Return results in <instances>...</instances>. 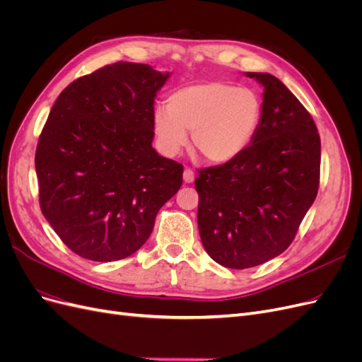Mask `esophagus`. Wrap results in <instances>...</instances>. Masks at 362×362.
Wrapping results in <instances>:
<instances>
[{
    "label": "esophagus",
    "mask_w": 362,
    "mask_h": 362,
    "mask_svg": "<svg viewBox=\"0 0 362 362\" xmlns=\"http://www.w3.org/2000/svg\"><path fill=\"white\" fill-rule=\"evenodd\" d=\"M194 181V172L192 169H184V182H193Z\"/></svg>",
    "instance_id": "esophagus-1"
}]
</instances>
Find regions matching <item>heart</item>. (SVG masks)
Masks as SVG:
<instances>
[{"instance_id":"1","label":"heart","mask_w":362,"mask_h":362,"mask_svg":"<svg viewBox=\"0 0 362 362\" xmlns=\"http://www.w3.org/2000/svg\"><path fill=\"white\" fill-rule=\"evenodd\" d=\"M262 100L250 87L223 81L182 86L154 112V131L164 156L175 157L189 144L214 164L233 161L254 140Z\"/></svg>"}]
</instances>
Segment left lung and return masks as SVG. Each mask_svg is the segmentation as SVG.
<instances>
[{
	"label": "left lung",
	"mask_w": 362,
	"mask_h": 362,
	"mask_svg": "<svg viewBox=\"0 0 362 362\" xmlns=\"http://www.w3.org/2000/svg\"><path fill=\"white\" fill-rule=\"evenodd\" d=\"M264 87L254 140L233 161L198 170V228L218 264L249 269L294 240L320 182V136L308 110L276 76L247 72Z\"/></svg>",
	"instance_id": "1"
}]
</instances>
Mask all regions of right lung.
Masks as SVG:
<instances>
[{
  "mask_svg": "<svg viewBox=\"0 0 362 362\" xmlns=\"http://www.w3.org/2000/svg\"><path fill=\"white\" fill-rule=\"evenodd\" d=\"M169 78L117 62L80 76L54 103L36 148L39 204L76 255L108 262L145 245L182 164L152 148L154 101Z\"/></svg>",
  "mask_w": 362,
  "mask_h": 362,
  "instance_id": "right-lung-1",
  "label": "right lung"
}]
</instances>
